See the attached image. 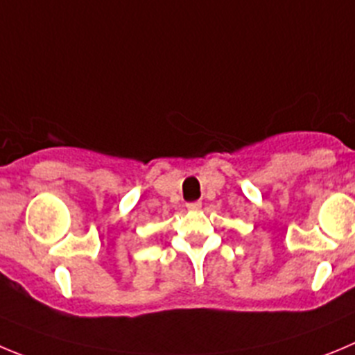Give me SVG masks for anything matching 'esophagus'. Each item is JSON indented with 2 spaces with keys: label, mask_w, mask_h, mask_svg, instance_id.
Wrapping results in <instances>:
<instances>
[{
  "label": "esophagus",
  "mask_w": 355,
  "mask_h": 355,
  "mask_svg": "<svg viewBox=\"0 0 355 355\" xmlns=\"http://www.w3.org/2000/svg\"><path fill=\"white\" fill-rule=\"evenodd\" d=\"M200 208H201L200 201H191V203H187V210H191V211H198Z\"/></svg>",
  "instance_id": "esophagus-1"
}]
</instances>
